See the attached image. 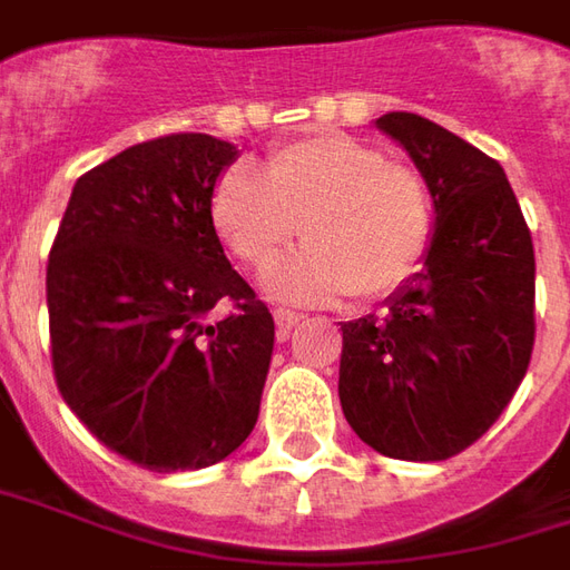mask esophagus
Instances as JSON below:
<instances>
[{"label":"esophagus","mask_w":570,"mask_h":570,"mask_svg":"<svg viewBox=\"0 0 570 570\" xmlns=\"http://www.w3.org/2000/svg\"><path fill=\"white\" fill-rule=\"evenodd\" d=\"M273 316H276L278 337L288 335V332H292L294 325H297V323H301V320H304L301 313H294V309H288V307H276V309H273Z\"/></svg>","instance_id":"1"}]
</instances>
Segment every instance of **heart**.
I'll list each match as a JSON object with an SVG mask.
<instances>
[{
    "label": "heart",
    "mask_w": 570,
    "mask_h": 570,
    "mask_svg": "<svg viewBox=\"0 0 570 570\" xmlns=\"http://www.w3.org/2000/svg\"><path fill=\"white\" fill-rule=\"evenodd\" d=\"M219 238L250 269H269L301 238L304 254L273 276L285 297H384L410 282L434 242L425 176L379 145L341 132L278 145L263 176L233 164L210 195Z\"/></svg>",
    "instance_id": "1"
}]
</instances>
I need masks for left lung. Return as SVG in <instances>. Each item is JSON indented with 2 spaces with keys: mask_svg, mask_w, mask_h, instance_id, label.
<instances>
[{
  "mask_svg": "<svg viewBox=\"0 0 570 570\" xmlns=\"http://www.w3.org/2000/svg\"><path fill=\"white\" fill-rule=\"evenodd\" d=\"M434 198L425 269L382 316L341 325V410L382 456L441 462L488 431L533 351V242L505 173L419 114L375 120Z\"/></svg>",
  "mask_w": 570,
  "mask_h": 570,
  "instance_id": "1",
  "label": "left lung"
}]
</instances>
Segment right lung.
Returning a JSON list of instances; mask_svg holds the SVG:
<instances>
[{
    "label": "right lung",
    "instance_id": "right-lung-1",
    "mask_svg": "<svg viewBox=\"0 0 570 570\" xmlns=\"http://www.w3.org/2000/svg\"><path fill=\"white\" fill-rule=\"evenodd\" d=\"M235 145L170 132L82 173L49 266L55 384L82 425L151 472H195L257 425L276 325L219 245L210 195ZM234 313L210 326L206 313Z\"/></svg>",
    "mask_w": 570,
    "mask_h": 570
}]
</instances>
